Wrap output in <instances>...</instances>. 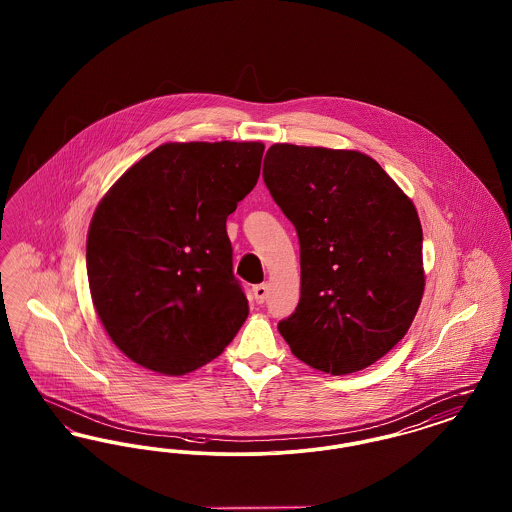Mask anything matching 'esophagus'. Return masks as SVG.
<instances>
[{
	"mask_svg": "<svg viewBox=\"0 0 512 512\" xmlns=\"http://www.w3.org/2000/svg\"><path fill=\"white\" fill-rule=\"evenodd\" d=\"M268 295V284H259V286H255L253 288V297H255V301L261 305V303H265V299H267Z\"/></svg>",
	"mask_w": 512,
	"mask_h": 512,
	"instance_id": "1",
	"label": "esophagus"
}]
</instances>
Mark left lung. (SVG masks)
I'll list each match as a JSON object with an SVG mask.
<instances>
[{
	"instance_id": "left-lung-1",
	"label": "left lung",
	"mask_w": 512,
	"mask_h": 512,
	"mask_svg": "<svg viewBox=\"0 0 512 512\" xmlns=\"http://www.w3.org/2000/svg\"><path fill=\"white\" fill-rule=\"evenodd\" d=\"M263 178L301 249V299L280 334L332 376L376 363L403 340L424 293L413 201L353 149L274 144Z\"/></svg>"
}]
</instances>
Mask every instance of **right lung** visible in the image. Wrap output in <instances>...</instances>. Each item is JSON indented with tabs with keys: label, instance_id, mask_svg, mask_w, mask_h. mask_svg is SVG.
I'll return each mask as SVG.
<instances>
[{
	"label": "right lung",
	"instance_id": "1",
	"mask_svg": "<svg viewBox=\"0 0 512 512\" xmlns=\"http://www.w3.org/2000/svg\"><path fill=\"white\" fill-rule=\"evenodd\" d=\"M261 142L163 144L103 195L86 268L99 320L144 368L182 376L219 357L249 315L226 219L259 178Z\"/></svg>",
	"mask_w": 512,
	"mask_h": 512
}]
</instances>
